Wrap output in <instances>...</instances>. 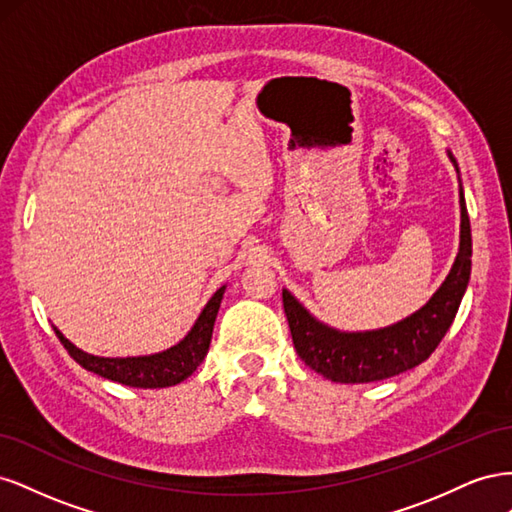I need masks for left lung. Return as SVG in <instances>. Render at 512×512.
<instances>
[{
  "label": "left lung",
  "mask_w": 512,
  "mask_h": 512,
  "mask_svg": "<svg viewBox=\"0 0 512 512\" xmlns=\"http://www.w3.org/2000/svg\"><path fill=\"white\" fill-rule=\"evenodd\" d=\"M448 158L459 173L457 160L451 151H448ZM459 205V254L451 273L446 275L444 284L418 312L391 324V327L359 333L337 331L316 320L286 288L282 290L292 344L305 365L333 382L365 384L397 376L401 371H408L429 359L453 324L463 292L470 282L472 232L461 179Z\"/></svg>",
  "instance_id": "1"
}]
</instances>
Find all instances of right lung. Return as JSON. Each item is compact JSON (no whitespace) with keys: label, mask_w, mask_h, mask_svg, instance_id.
Masks as SVG:
<instances>
[{"label":"right lung","mask_w":512,"mask_h":512,"mask_svg":"<svg viewBox=\"0 0 512 512\" xmlns=\"http://www.w3.org/2000/svg\"><path fill=\"white\" fill-rule=\"evenodd\" d=\"M224 290L226 286L215 290V294L209 299L203 312H200V316L196 318L194 327L179 344L156 354L126 356V359L94 356L89 352H83L81 348H76L57 327L53 329H55V335L59 337V342L64 344V348L70 352L72 359L87 371H94V374L106 380L134 386V389H166V386H175L188 376H192L196 367L205 361L209 344H211L215 316H218Z\"/></svg>","instance_id":"right-lung-1"}]
</instances>
